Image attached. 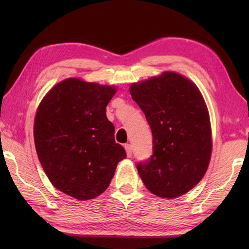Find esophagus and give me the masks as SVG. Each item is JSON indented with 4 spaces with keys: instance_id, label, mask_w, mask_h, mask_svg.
<instances>
[{
    "instance_id": "1",
    "label": "esophagus",
    "mask_w": 249,
    "mask_h": 249,
    "mask_svg": "<svg viewBox=\"0 0 249 249\" xmlns=\"http://www.w3.org/2000/svg\"><path fill=\"white\" fill-rule=\"evenodd\" d=\"M124 147L126 150V153H127V156L131 157V155H133V147H131L130 144H125Z\"/></svg>"
}]
</instances>
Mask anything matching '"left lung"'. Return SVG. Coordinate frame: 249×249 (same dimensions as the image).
Here are the masks:
<instances>
[{"label": "left lung", "mask_w": 249, "mask_h": 249, "mask_svg": "<svg viewBox=\"0 0 249 249\" xmlns=\"http://www.w3.org/2000/svg\"><path fill=\"white\" fill-rule=\"evenodd\" d=\"M129 92L153 135V155L137 163L142 182L161 198L186 194L204 177L212 154L210 115L199 89L165 71L133 83Z\"/></svg>", "instance_id": "8db88e82"}]
</instances>
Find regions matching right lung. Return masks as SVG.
I'll list each match as a JSON object with an SVG mask.
<instances>
[{
  "instance_id": "1",
  "label": "right lung",
  "mask_w": 249,
  "mask_h": 249,
  "mask_svg": "<svg viewBox=\"0 0 249 249\" xmlns=\"http://www.w3.org/2000/svg\"><path fill=\"white\" fill-rule=\"evenodd\" d=\"M115 92L114 87L68 78L36 111L34 141L41 167L55 188L78 200L104 193L126 157L106 116Z\"/></svg>"
}]
</instances>
